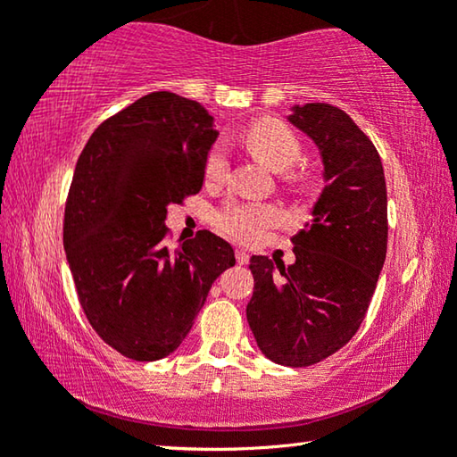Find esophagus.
<instances>
[{
  "label": "esophagus",
  "mask_w": 457,
  "mask_h": 457,
  "mask_svg": "<svg viewBox=\"0 0 457 457\" xmlns=\"http://www.w3.org/2000/svg\"><path fill=\"white\" fill-rule=\"evenodd\" d=\"M236 260H237V264H247V262H250V253H247L245 250H236Z\"/></svg>",
  "instance_id": "obj_1"
}]
</instances>
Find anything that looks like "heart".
I'll return each mask as SVG.
<instances>
[{
  "label": "heart",
  "instance_id": "b5f03b06",
  "mask_svg": "<svg viewBox=\"0 0 457 457\" xmlns=\"http://www.w3.org/2000/svg\"><path fill=\"white\" fill-rule=\"evenodd\" d=\"M245 145L256 157L272 171H288L303 159V145L294 130L282 120L266 119L258 120L245 130ZM228 169V154L223 145H213L205 157V175L210 179H220ZM278 212L266 204H245V201H228L215 213V226L223 234L237 242L253 244L264 237L266 231L276 226Z\"/></svg>",
  "mask_w": 457,
  "mask_h": 457
}]
</instances>
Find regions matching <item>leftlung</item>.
Masks as SVG:
<instances>
[{"instance_id": "1", "label": "left lung", "mask_w": 457, "mask_h": 457, "mask_svg": "<svg viewBox=\"0 0 457 457\" xmlns=\"http://www.w3.org/2000/svg\"><path fill=\"white\" fill-rule=\"evenodd\" d=\"M288 120L319 146L327 185L292 237V266L252 256L245 316L270 361L308 367L343 349L365 319L386 256V185L375 145L345 111L308 103Z\"/></svg>"}]
</instances>
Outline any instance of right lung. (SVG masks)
Returning a JSON list of instances; mask_svg holds the SVG:
<instances>
[{"instance_id": "add662e5", "label": "right lung", "mask_w": 457, "mask_h": 457, "mask_svg": "<svg viewBox=\"0 0 457 457\" xmlns=\"http://www.w3.org/2000/svg\"><path fill=\"white\" fill-rule=\"evenodd\" d=\"M195 100L151 92L84 146L64 210V250L84 314L122 357L159 361L183 343L234 247L212 231L169 247L167 207L199 193L218 138Z\"/></svg>"}]
</instances>
